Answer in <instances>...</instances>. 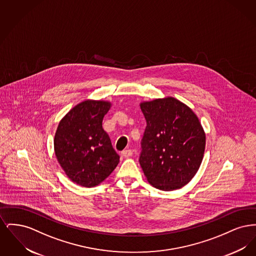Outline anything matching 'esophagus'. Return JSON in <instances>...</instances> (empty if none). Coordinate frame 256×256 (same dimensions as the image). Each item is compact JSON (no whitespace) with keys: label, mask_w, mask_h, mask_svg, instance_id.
<instances>
[{"label":"esophagus","mask_w":256,"mask_h":256,"mask_svg":"<svg viewBox=\"0 0 256 256\" xmlns=\"http://www.w3.org/2000/svg\"><path fill=\"white\" fill-rule=\"evenodd\" d=\"M122 156L124 158H130V156H132V150H124L122 152Z\"/></svg>","instance_id":"esophagus-1"}]
</instances>
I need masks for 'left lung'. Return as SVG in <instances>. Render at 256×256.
<instances>
[{
    "label": "left lung",
    "mask_w": 256,
    "mask_h": 256,
    "mask_svg": "<svg viewBox=\"0 0 256 256\" xmlns=\"http://www.w3.org/2000/svg\"><path fill=\"white\" fill-rule=\"evenodd\" d=\"M146 126L139 162L148 182L163 191L180 189L198 170L206 134L193 110L174 98L140 104Z\"/></svg>",
    "instance_id": "1"
}]
</instances>
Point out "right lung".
Returning a JSON list of instances; mask_svg holds the SVG:
<instances>
[{"label": "right lung", "instance_id": "right-lung-1", "mask_svg": "<svg viewBox=\"0 0 256 256\" xmlns=\"http://www.w3.org/2000/svg\"><path fill=\"white\" fill-rule=\"evenodd\" d=\"M111 104L87 100L70 110L54 135V152L67 176L84 187L102 182L117 167L120 156L102 128Z\"/></svg>", "mask_w": 256, "mask_h": 256}]
</instances>
